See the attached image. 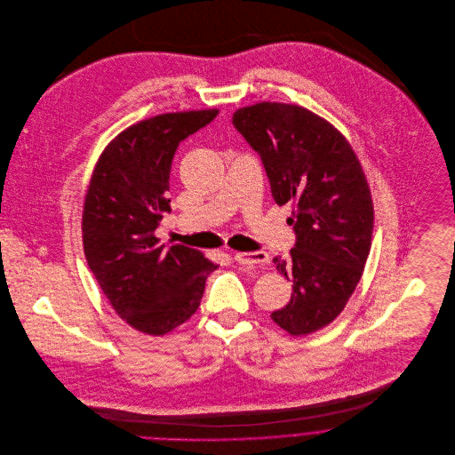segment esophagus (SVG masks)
<instances>
[{
    "label": "esophagus",
    "mask_w": 455,
    "mask_h": 455,
    "mask_svg": "<svg viewBox=\"0 0 455 455\" xmlns=\"http://www.w3.org/2000/svg\"><path fill=\"white\" fill-rule=\"evenodd\" d=\"M235 260L242 266H258V264L260 266V264L269 262V256L262 251H258V252H236Z\"/></svg>",
    "instance_id": "obj_1"
}]
</instances>
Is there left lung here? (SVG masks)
I'll return each instance as SVG.
<instances>
[{"instance_id": "8db88e82", "label": "left lung", "mask_w": 455, "mask_h": 455, "mask_svg": "<svg viewBox=\"0 0 455 455\" xmlns=\"http://www.w3.org/2000/svg\"><path fill=\"white\" fill-rule=\"evenodd\" d=\"M233 124L259 154L276 204L296 208L294 249L273 259L292 294L271 319L292 336L315 332L341 314L370 256L364 172L345 136L303 107L262 101L236 110Z\"/></svg>"}]
</instances>
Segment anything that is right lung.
Instances as JSON below:
<instances>
[{
    "label": "right lung",
    "instance_id": "right-lung-1",
    "mask_svg": "<svg viewBox=\"0 0 455 455\" xmlns=\"http://www.w3.org/2000/svg\"><path fill=\"white\" fill-rule=\"evenodd\" d=\"M219 110L163 114L117 134L100 156L85 195V259L114 310L131 327L163 336L195 314L217 264L154 231L170 208L175 150Z\"/></svg>",
    "mask_w": 455,
    "mask_h": 455
}]
</instances>
